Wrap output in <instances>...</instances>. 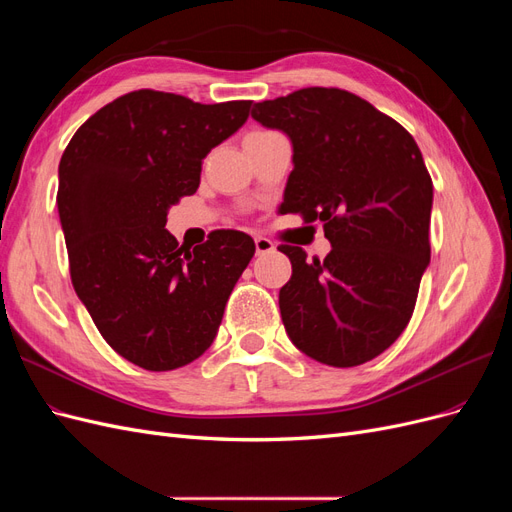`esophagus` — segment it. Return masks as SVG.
Returning <instances> with one entry per match:
<instances>
[{
	"instance_id": "obj_1",
	"label": "esophagus",
	"mask_w": 512,
	"mask_h": 512,
	"mask_svg": "<svg viewBox=\"0 0 512 512\" xmlns=\"http://www.w3.org/2000/svg\"><path fill=\"white\" fill-rule=\"evenodd\" d=\"M256 256H265V254H273L275 252V245L273 241L265 239V237H256Z\"/></svg>"
}]
</instances>
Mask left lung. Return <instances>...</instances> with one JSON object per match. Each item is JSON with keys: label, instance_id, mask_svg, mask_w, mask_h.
Listing matches in <instances>:
<instances>
[{"label": "left lung", "instance_id": "1", "mask_svg": "<svg viewBox=\"0 0 512 512\" xmlns=\"http://www.w3.org/2000/svg\"><path fill=\"white\" fill-rule=\"evenodd\" d=\"M252 117L292 145L280 213L320 220L331 252L307 262L280 245L290 342L309 359L354 367L404 333L429 265L433 185L421 149L391 117L344 89L307 87L254 104Z\"/></svg>", "mask_w": 512, "mask_h": 512}]
</instances>
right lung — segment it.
I'll return each instance as SVG.
<instances>
[{
	"label": "right lung",
	"instance_id": "obj_1",
	"mask_svg": "<svg viewBox=\"0 0 512 512\" xmlns=\"http://www.w3.org/2000/svg\"><path fill=\"white\" fill-rule=\"evenodd\" d=\"M250 106L132 91L91 115L61 156L57 209L74 290L108 346L138 367L198 359L256 252L239 230H215L188 252L164 228L170 207L198 190L207 153L243 126Z\"/></svg>",
	"mask_w": 512,
	"mask_h": 512
}]
</instances>
